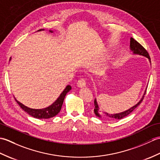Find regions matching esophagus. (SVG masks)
Here are the masks:
<instances>
[{"label":"esophagus","mask_w":160,"mask_h":160,"mask_svg":"<svg viewBox=\"0 0 160 160\" xmlns=\"http://www.w3.org/2000/svg\"><path fill=\"white\" fill-rule=\"evenodd\" d=\"M86 85V82H85V80L84 79V78H81L77 82V87H79V88H83L85 87Z\"/></svg>","instance_id":"esophagus-1"}]
</instances>
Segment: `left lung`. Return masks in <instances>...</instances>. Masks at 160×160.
I'll return each mask as SVG.
<instances>
[{"mask_svg": "<svg viewBox=\"0 0 160 160\" xmlns=\"http://www.w3.org/2000/svg\"><path fill=\"white\" fill-rule=\"evenodd\" d=\"M130 50L132 52V53L135 54V55H140V56L146 57L148 59V61L151 63V58H150V56L148 55V53L147 52V51L146 50L140 43L137 42L136 40H134V38H131L130 39ZM146 91H147V89L145 90L144 93L143 94V96H142L140 100L136 104H135L134 106H132V107L128 108L127 110H126L123 112H121V113H118L115 114H108L106 113V112H103V111L101 112L100 110V107L98 106L97 100L96 98L94 100V105H95L94 113L97 117L100 118H105L108 119H111V120H120V119L124 118L126 116H127V115L130 114L135 108H137V107L139 106V104L142 102V101L144 99V95L146 94Z\"/></svg>", "mask_w": 160, "mask_h": 160, "instance_id": "1", "label": "left lung"}]
</instances>
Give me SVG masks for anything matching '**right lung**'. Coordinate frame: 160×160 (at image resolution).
I'll return each instance as SVG.
<instances>
[{
  "mask_svg": "<svg viewBox=\"0 0 160 160\" xmlns=\"http://www.w3.org/2000/svg\"><path fill=\"white\" fill-rule=\"evenodd\" d=\"M45 29H40L38 32L43 31ZM50 32L53 33V31L49 30ZM11 60V59H10ZM71 89V87L70 85H67L65 89H64L61 94L59 96V97L57 98V100L54 102L53 104H52L48 107L44 108H40V109H35V108H31L25 106V105L20 103V102L17 100L16 98L15 100L17 102V103L19 104V106L21 107L23 111H25L26 113H28L31 116L38 118V119H49L51 118H53L59 113L62 108L63 102L64 100V98L66 96V94L69 92V91Z\"/></svg>",
  "mask_w": 160,
  "mask_h": 160,
  "instance_id": "add662e5",
  "label": "right lung"
}]
</instances>
